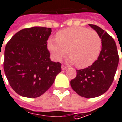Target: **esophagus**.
I'll return each mask as SVG.
<instances>
[{
	"label": "esophagus",
	"instance_id": "esophagus-1",
	"mask_svg": "<svg viewBox=\"0 0 122 122\" xmlns=\"http://www.w3.org/2000/svg\"><path fill=\"white\" fill-rule=\"evenodd\" d=\"M61 69H62V70H65L67 69V67L65 66V65H62V66H61Z\"/></svg>",
	"mask_w": 122,
	"mask_h": 122
}]
</instances>
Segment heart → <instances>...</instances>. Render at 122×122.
Returning a JSON list of instances; mask_svg holds the SVG:
<instances>
[{"mask_svg": "<svg viewBox=\"0 0 122 122\" xmlns=\"http://www.w3.org/2000/svg\"><path fill=\"white\" fill-rule=\"evenodd\" d=\"M48 47L56 61H61L68 50L69 61L79 68H86L98 58L102 40L94 30L84 27L70 28L59 31L56 39H50Z\"/></svg>", "mask_w": 122, "mask_h": 122, "instance_id": "1", "label": "heart"}]
</instances>
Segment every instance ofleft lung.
Returning a JSON list of instances; mask_svg holds the SVG:
<instances>
[{"label": "left lung", "instance_id": "8db88e82", "mask_svg": "<svg viewBox=\"0 0 122 122\" xmlns=\"http://www.w3.org/2000/svg\"><path fill=\"white\" fill-rule=\"evenodd\" d=\"M89 25L101 37L102 49L97 60L86 69L76 70V77L70 82L73 90L86 98L99 97L108 90L119 63L117 47L113 37L97 25Z\"/></svg>", "mask_w": 122, "mask_h": 122}]
</instances>
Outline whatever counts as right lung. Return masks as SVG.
Listing matches in <instances>:
<instances>
[{"label":"right lung","mask_w":122,"mask_h":122,"mask_svg":"<svg viewBox=\"0 0 122 122\" xmlns=\"http://www.w3.org/2000/svg\"><path fill=\"white\" fill-rule=\"evenodd\" d=\"M51 33L47 28H24L6 46L4 71L12 88L20 96L40 97L61 71V64L49 59L47 41Z\"/></svg>","instance_id":"obj_1"}]
</instances>
